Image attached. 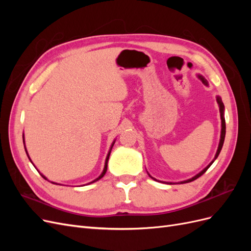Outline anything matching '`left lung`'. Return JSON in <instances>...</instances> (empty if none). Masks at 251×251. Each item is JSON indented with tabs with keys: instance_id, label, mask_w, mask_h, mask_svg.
Returning <instances> with one entry per match:
<instances>
[{
	"instance_id": "obj_1",
	"label": "left lung",
	"mask_w": 251,
	"mask_h": 251,
	"mask_svg": "<svg viewBox=\"0 0 251 251\" xmlns=\"http://www.w3.org/2000/svg\"><path fill=\"white\" fill-rule=\"evenodd\" d=\"M198 78L204 83L205 86H208V82H207V80L205 79L202 75H198ZM217 102H218V104H219V109H220V116H221V136H220V142H219V147H218V150H217V153H216V155H215V158L212 159V161L206 166V168L205 169H203L199 174H197L196 176H194L193 178H191V179H187V180H184V181H181V182H178V183H188V182H192V181H194V180H196V179H198L200 176H202V175L206 172L207 170H208V168L209 166L214 163V161L216 160V159L218 158V156H219V154H220V151H221V150H222V147H223V143H224V139H225V133H226V126H225V118H224V104H223V101H222V100H221V97L220 96H217ZM149 174V173H148ZM149 176L151 178V179H154L155 181H159V180H157V179H155V178H153L151 176V175L149 174ZM160 182H162V181H160ZM164 183H169V184H173L174 182H164Z\"/></svg>"
}]
</instances>
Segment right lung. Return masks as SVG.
Segmentation results:
<instances>
[{"label": "right lung", "instance_id": "add662e5", "mask_svg": "<svg viewBox=\"0 0 251 251\" xmlns=\"http://www.w3.org/2000/svg\"><path fill=\"white\" fill-rule=\"evenodd\" d=\"M23 142H24V144H25V139H24V135H23ZM114 143H115V140H114L113 142H112V144H111V148H110V150H109V151H108V155H107V158H105V161H104V168H103V171H102V173L100 175V177H97L96 179H94L93 181H91L90 183H88V184H91V183H94V182H96V181H98L100 179H101L103 176H104V174L107 173V170H108V161H109V157H110V154H111V151H112V148H113V146H114ZM25 147V151H26V154H27V156H28V158H29V160L31 161V159H30V157H29V155H28V151H27V150H26V146H24ZM31 163H32V161H31ZM33 164V163H32ZM34 165V164H33ZM41 174V173H40ZM41 176L45 179V180H48L46 177L44 176L43 174H41ZM49 181V180H48ZM51 183H53V184H58V183H55V182H51ZM58 185H60V184H58Z\"/></svg>", "mask_w": 251, "mask_h": 251}]
</instances>
